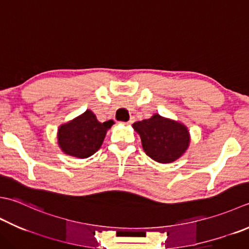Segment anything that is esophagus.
Masks as SVG:
<instances>
[{"instance_id":"34e87169","label":"esophagus","mask_w":249,"mask_h":249,"mask_svg":"<svg viewBox=\"0 0 249 249\" xmlns=\"http://www.w3.org/2000/svg\"><path fill=\"white\" fill-rule=\"evenodd\" d=\"M133 122H134V118H131L128 122H127V123H125L126 125H130V124H133Z\"/></svg>"}]
</instances>
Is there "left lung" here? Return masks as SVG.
I'll use <instances>...</instances> for the list:
<instances>
[{
	"label": "left lung",
	"instance_id": "8db88e82",
	"mask_svg": "<svg viewBox=\"0 0 249 249\" xmlns=\"http://www.w3.org/2000/svg\"><path fill=\"white\" fill-rule=\"evenodd\" d=\"M133 128L140 136L145 154L162 164L173 163L181 158L191 141L186 125L158 113L148 120L136 122Z\"/></svg>",
	"mask_w": 249,
	"mask_h": 249
}]
</instances>
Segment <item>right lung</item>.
Returning <instances> with one entry per match:
<instances>
[{
	"mask_svg": "<svg viewBox=\"0 0 249 249\" xmlns=\"http://www.w3.org/2000/svg\"><path fill=\"white\" fill-rule=\"evenodd\" d=\"M113 124L112 120L100 123L94 112L89 109L58 127V145L70 157L89 158L100 149L107 131Z\"/></svg>",
	"mask_w": 249,
	"mask_h": 249,
	"instance_id": "add662e5",
	"label": "right lung"
}]
</instances>
